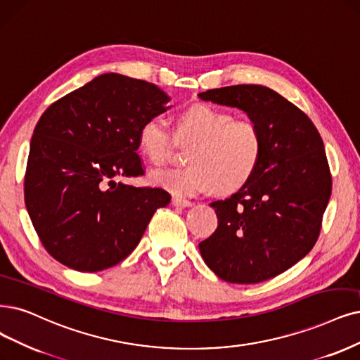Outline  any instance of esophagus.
I'll list each match as a JSON object with an SVG mask.
<instances>
[{
    "instance_id": "34e87169",
    "label": "esophagus",
    "mask_w": 360,
    "mask_h": 360,
    "mask_svg": "<svg viewBox=\"0 0 360 360\" xmlns=\"http://www.w3.org/2000/svg\"><path fill=\"white\" fill-rule=\"evenodd\" d=\"M172 205L176 206V207H190L194 203L190 202V200H185V198H181V197H173L172 198Z\"/></svg>"
}]
</instances>
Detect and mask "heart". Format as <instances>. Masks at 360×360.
Here are the masks:
<instances>
[{
    "mask_svg": "<svg viewBox=\"0 0 360 360\" xmlns=\"http://www.w3.org/2000/svg\"><path fill=\"white\" fill-rule=\"evenodd\" d=\"M175 138L194 139L187 155L190 166L154 172L151 181L178 197L242 188L257 172L264 148L255 122L233 120L207 103L190 105L178 114ZM138 145L150 163L162 166L167 162L172 135L162 117L153 115L141 124Z\"/></svg>",
    "mask_w": 360,
    "mask_h": 360,
    "instance_id": "b5f03b06",
    "label": "heart"
}]
</instances>
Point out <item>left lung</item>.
Segmentation results:
<instances>
[{
	"label": "left lung",
	"instance_id": "left-lung-1",
	"mask_svg": "<svg viewBox=\"0 0 360 360\" xmlns=\"http://www.w3.org/2000/svg\"><path fill=\"white\" fill-rule=\"evenodd\" d=\"M198 98L245 111L264 139L254 176L210 203L218 229L198 249L225 282L269 281L307 255L321 233L332 191L323 141L298 106L265 86H227Z\"/></svg>",
	"mask_w": 360,
	"mask_h": 360
}]
</instances>
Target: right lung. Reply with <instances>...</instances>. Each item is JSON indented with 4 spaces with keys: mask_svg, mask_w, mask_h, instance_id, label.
I'll use <instances>...</instances> for the list:
<instances>
[{
    "mask_svg": "<svg viewBox=\"0 0 360 360\" xmlns=\"http://www.w3.org/2000/svg\"><path fill=\"white\" fill-rule=\"evenodd\" d=\"M155 84L102 74L51 103L34 129L25 205L49 254L72 270L95 273L122 262L141 242L162 188L133 187L143 175L138 131L169 110Z\"/></svg>",
    "mask_w": 360,
    "mask_h": 360,
    "instance_id": "obj_1",
    "label": "right lung"
}]
</instances>
